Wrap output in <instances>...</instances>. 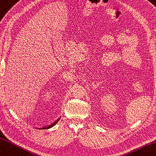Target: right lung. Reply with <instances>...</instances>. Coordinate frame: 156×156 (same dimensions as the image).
<instances>
[{"label":"right lung","mask_w":156,"mask_h":156,"mask_svg":"<svg viewBox=\"0 0 156 156\" xmlns=\"http://www.w3.org/2000/svg\"><path fill=\"white\" fill-rule=\"evenodd\" d=\"M60 119H57L56 122H54L53 124H51V126H48V127H43V128H39V129H49V128H51V127H53L55 124H57V123L58 122V120H59Z\"/></svg>","instance_id":"1"}]
</instances>
